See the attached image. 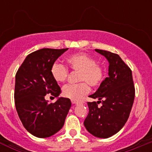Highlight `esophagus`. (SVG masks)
Returning a JSON list of instances; mask_svg holds the SVG:
<instances>
[{
    "label": "esophagus",
    "mask_w": 152,
    "mask_h": 152,
    "mask_svg": "<svg viewBox=\"0 0 152 152\" xmlns=\"http://www.w3.org/2000/svg\"><path fill=\"white\" fill-rule=\"evenodd\" d=\"M72 103H73V104H80V102L79 101H75V100H72Z\"/></svg>",
    "instance_id": "34e87169"
}]
</instances>
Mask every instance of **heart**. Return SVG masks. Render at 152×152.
Listing matches in <instances>:
<instances>
[{
	"mask_svg": "<svg viewBox=\"0 0 152 152\" xmlns=\"http://www.w3.org/2000/svg\"><path fill=\"white\" fill-rule=\"evenodd\" d=\"M68 68L79 72L77 84H67L62 88V94L72 100L78 101L90 92V85L99 88L106 77V68L96 62L95 58L87 53L78 52L68 56L66 59ZM51 75L58 83L65 81L68 75V69L58 63H55L51 68Z\"/></svg>",
	"mask_w": 152,
	"mask_h": 152,
	"instance_id": "1",
	"label": "heart"
}]
</instances>
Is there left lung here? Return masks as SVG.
Segmentation results:
<instances>
[{
	"instance_id": "1",
	"label": "left lung",
	"mask_w": 152,
	"mask_h": 152,
	"mask_svg": "<svg viewBox=\"0 0 152 152\" xmlns=\"http://www.w3.org/2000/svg\"><path fill=\"white\" fill-rule=\"evenodd\" d=\"M109 61V77L90 97L97 102H88L89 113L84 125L90 133L107 139L117 133L128 120L135 99V86L129 67L119 55L95 49ZM101 102L102 106L98 104Z\"/></svg>"
}]
</instances>
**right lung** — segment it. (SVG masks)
<instances>
[{
	"label": "right lung",
	"mask_w": 152,
	"mask_h": 152,
	"mask_svg": "<svg viewBox=\"0 0 152 152\" xmlns=\"http://www.w3.org/2000/svg\"><path fill=\"white\" fill-rule=\"evenodd\" d=\"M68 49H39L28 55L16 74V110L23 125L38 138L52 136L64 126L72 106L68 98L49 103L45 96H59L61 88L51 75V68Z\"/></svg>",
	"instance_id": "obj_1"
}]
</instances>
